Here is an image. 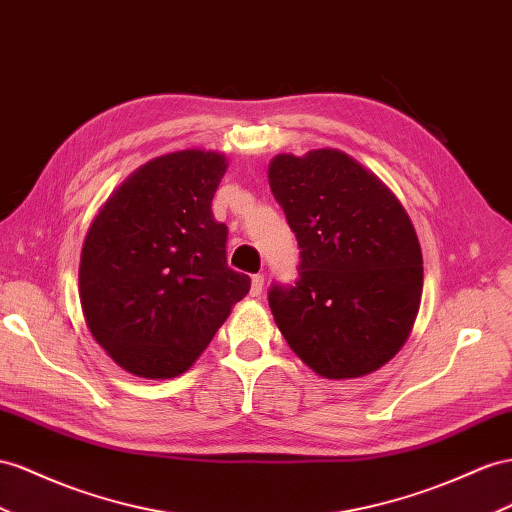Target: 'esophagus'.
<instances>
[{
	"label": "esophagus",
	"instance_id": "obj_1",
	"mask_svg": "<svg viewBox=\"0 0 512 512\" xmlns=\"http://www.w3.org/2000/svg\"><path fill=\"white\" fill-rule=\"evenodd\" d=\"M261 292H264V274H253L251 296H259Z\"/></svg>",
	"mask_w": 512,
	"mask_h": 512
}]
</instances>
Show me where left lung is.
<instances>
[{"label":"left lung","mask_w":512,"mask_h":512,"mask_svg":"<svg viewBox=\"0 0 512 512\" xmlns=\"http://www.w3.org/2000/svg\"><path fill=\"white\" fill-rule=\"evenodd\" d=\"M268 181L300 248L296 285L268 292L285 342L324 378L378 370L406 342L422 300V248L409 214L337 149L281 153Z\"/></svg>","instance_id":"1"}]
</instances>
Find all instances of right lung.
Returning a JSON list of instances; mask_svg holds the SVG:
<instances>
[{
	"instance_id": "obj_1",
	"label": "right lung",
	"mask_w": 512,
	"mask_h": 512,
	"mask_svg": "<svg viewBox=\"0 0 512 512\" xmlns=\"http://www.w3.org/2000/svg\"><path fill=\"white\" fill-rule=\"evenodd\" d=\"M225 170L216 151L155 157L121 183L86 233L84 318L129 374L186 372L251 290V279L227 266V225L212 214Z\"/></svg>"
}]
</instances>
